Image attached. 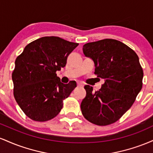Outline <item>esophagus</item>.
<instances>
[{
  "label": "esophagus",
  "mask_w": 153,
  "mask_h": 153,
  "mask_svg": "<svg viewBox=\"0 0 153 153\" xmlns=\"http://www.w3.org/2000/svg\"><path fill=\"white\" fill-rule=\"evenodd\" d=\"M78 85L79 87H82V83H80V82H78Z\"/></svg>",
  "instance_id": "34e87169"
}]
</instances>
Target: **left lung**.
<instances>
[{"label": "left lung", "instance_id": "1", "mask_svg": "<svg viewBox=\"0 0 153 153\" xmlns=\"http://www.w3.org/2000/svg\"><path fill=\"white\" fill-rule=\"evenodd\" d=\"M82 51L94 60L95 74L105 82L95 92L85 85L86 96L80 104L81 112L92 124L109 125L134 103L143 87V68L132 49L113 39L85 44Z\"/></svg>", "mask_w": 153, "mask_h": 153}]
</instances>
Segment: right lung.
Here are the masks:
<instances>
[{
    "label": "right lung",
    "mask_w": 153,
    "mask_h": 153,
    "mask_svg": "<svg viewBox=\"0 0 153 153\" xmlns=\"http://www.w3.org/2000/svg\"><path fill=\"white\" fill-rule=\"evenodd\" d=\"M78 46L58 36H44L26 45L16 57L13 96L29 118L47 122L60 112L63 100L77 85L75 80L61 82L56 72L65 67L68 55Z\"/></svg>",
    "instance_id": "right-lung-1"
}]
</instances>
